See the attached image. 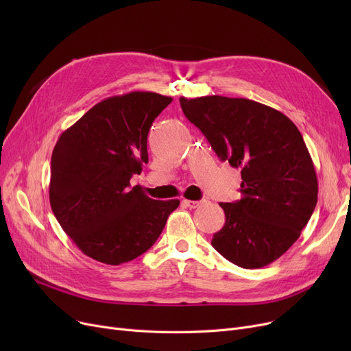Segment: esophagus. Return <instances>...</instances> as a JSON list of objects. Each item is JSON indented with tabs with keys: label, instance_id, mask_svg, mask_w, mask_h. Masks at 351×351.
<instances>
[{
	"label": "esophagus",
	"instance_id": "1",
	"mask_svg": "<svg viewBox=\"0 0 351 351\" xmlns=\"http://www.w3.org/2000/svg\"><path fill=\"white\" fill-rule=\"evenodd\" d=\"M183 204H185V206L191 208V209H196L197 206H200L202 204H204V200H189V199H183Z\"/></svg>",
	"mask_w": 351,
	"mask_h": 351
}]
</instances>
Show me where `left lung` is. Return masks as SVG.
<instances>
[{
	"label": "left lung",
	"mask_w": 351,
	"mask_h": 351,
	"mask_svg": "<svg viewBox=\"0 0 351 351\" xmlns=\"http://www.w3.org/2000/svg\"><path fill=\"white\" fill-rule=\"evenodd\" d=\"M212 149L241 168L242 199L219 204L212 246L245 269L270 265L298 241L317 204V176L298 126L267 105L220 95L179 99Z\"/></svg>",
	"instance_id": "8db88e82"
}]
</instances>
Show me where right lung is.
Returning <instances> with one entry per match:
<instances>
[{
    "label": "right lung",
    "instance_id": "add662e5",
    "mask_svg": "<svg viewBox=\"0 0 351 351\" xmlns=\"http://www.w3.org/2000/svg\"><path fill=\"white\" fill-rule=\"evenodd\" d=\"M172 102L134 90L95 106L57 141L51 158L49 202L64 232L80 250L118 266L151 249L178 199L155 200L131 178L147 163V132Z\"/></svg>",
    "mask_w": 351,
    "mask_h": 351
}]
</instances>
